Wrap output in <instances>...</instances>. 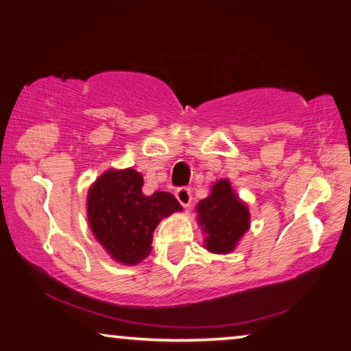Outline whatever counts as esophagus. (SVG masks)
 <instances>
[{
	"mask_svg": "<svg viewBox=\"0 0 351 351\" xmlns=\"http://www.w3.org/2000/svg\"><path fill=\"white\" fill-rule=\"evenodd\" d=\"M175 195L178 198V202H180L182 206H184V208H189V206H191L192 193H191V189H189V187H180L176 191Z\"/></svg>",
	"mask_w": 351,
	"mask_h": 351,
	"instance_id": "esophagus-1",
	"label": "esophagus"
}]
</instances>
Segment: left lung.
I'll return each instance as SVG.
<instances>
[{"instance_id":"left-lung-1","label":"left lung","mask_w":351,"mask_h":351,"mask_svg":"<svg viewBox=\"0 0 351 351\" xmlns=\"http://www.w3.org/2000/svg\"><path fill=\"white\" fill-rule=\"evenodd\" d=\"M198 225L202 226L204 248L217 254L231 253L250 228V210L239 199L228 180H219L210 193L197 204Z\"/></svg>"}]
</instances>
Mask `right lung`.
I'll return each instance as SVG.
<instances>
[{"instance_id":"obj_1","label":"right lung","mask_w":351,"mask_h":351,"mask_svg":"<svg viewBox=\"0 0 351 351\" xmlns=\"http://www.w3.org/2000/svg\"><path fill=\"white\" fill-rule=\"evenodd\" d=\"M134 169H110L87 193V219L93 236L117 263L136 265L152 252L153 232L164 217L182 210L169 192H142Z\"/></svg>"}]
</instances>
